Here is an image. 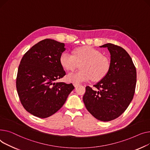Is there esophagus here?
Here are the masks:
<instances>
[{"label":"esophagus","instance_id":"1","mask_svg":"<svg viewBox=\"0 0 150 150\" xmlns=\"http://www.w3.org/2000/svg\"><path fill=\"white\" fill-rule=\"evenodd\" d=\"M74 85V87H77L79 84H78V83H74L73 84Z\"/></svg>","mask_w":150,"mask_h":150}]
</instances>
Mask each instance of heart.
Returning <instances> with one entry per match:
<instances>
[{
    "label": "heart",
    "instance_id": "obj_1",
    "mask_svg": "<svg viewBox=\"0 0 150 150\" xmlns=\"http://www.w3.org/2000/svg\"><path fill=\"white\" fill-rule=\"evenodd\" d=\"M60 65L67 71H73L81 65V71L69 73L67 81L73 83L88 82L93 79L98 81L106 76L110 68L109 59L102 54V52L92 47L85 46L76 48L73 54L68 51L61 54Z\"/></svg>",
    "mask_w": 150,
    "mask_h": 150
}]
</instances>
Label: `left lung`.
Masks as SVG:
<instances>
[{
  "mask_svg": "<svg viewBox=\"0 0 150 150\" xmlns=\"http://www.w3.org/2000/svg\"><path fill=\"white\" fill-rule=\"evenodd\" d=\"M110 53L107 74L94 86L86 87L83 96L85 107L97 119L108 122L120 116L129 106L134 94L136 69L131 57L123 48L112 43L100 47Z\"/></svg>",
  "mask_w": 150,
  "mask_h": 150,
  "instance_id": "8db88e82",
  "label": "left lung"
}]
</instances>
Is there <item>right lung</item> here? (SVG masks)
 Segmentation results:
<instances>
[{
  "label": "right lung",
  "instance_id": "1",
  "mask_svg": "<svg viewBox=\"0 0 150 150\" xmlns=\"http://www.w3.org/2000/svg\"><path fill=\"white\" fill-rule=\"evenodd\" d=\"M65 50L64 43L46 39L32 47L21 61L17 91L24 108L34 116L54 114L74 88L72 83L56 82L66 74L59 61Z\"/></svg>",
  "mask_w": 150,
  "mask_h": 150
}]
</instances>
